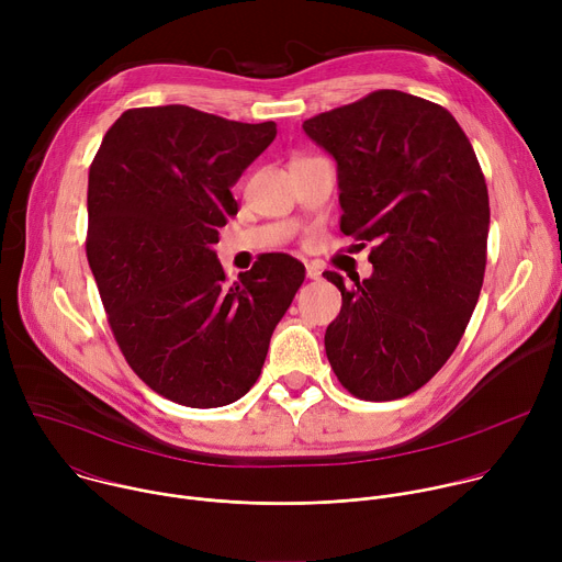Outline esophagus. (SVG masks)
I'll list each match as a JSON object with an SVG mask.
<instances>
[{
  "label": "esophagus",
  "instance_id": "1",
  "mask_svg": "<svg viewBox=\"0 0 562 562\" xmlns=\"http://www.w3.org/2000/svg\"><path fill=\"white\" fill-rule=\"evenodd\" d=\"M306 278L308 280H317L319 278V269L313 267V265H306Z\"/></svg>",
  "mask_w": 562,
  "mask_h": 562
}]
</instances>
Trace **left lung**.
<instances>
[{
  "label": "left lung",
  "instance_id": "left-lung-1",
  "mask_svg": "<svg viewBox=\"0 0 562 562\" xmlns=\"http://www.w3.org/2000/svg\"><path fill=\"white\" fill-rule=\"evenodd\" d=\"M304 133L338 162L340 231L364 243L373 273L345 286L325 349L360 400L405 397L456 351L487 265L490 195L456 117L403 91L319 113Z\"/></svg>",
  "mask_w": 562,
  "mask_h": 562
}]
</instances>
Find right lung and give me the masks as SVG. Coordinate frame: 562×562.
Returning <instances> with one entry per match:
<instances>
[{"mask_svg": "<svg viewBox=\"0 0 562 562\" xmlns=\"http://www.w3.org/2000/svg\"><path fill=\"white\" fill-rule=\"evenodd\" d=\"M191 106L124 111L89 171L87 258L128 367L193 409L224 407L260 378L304 265L265 254L226 284L213 245L237 213L231 187L276 139Z\"/></svg>", "mask_w": 562, "mask_h": 562, "instance_id": "obj_1", "label": "right lung"}]
</instances>
